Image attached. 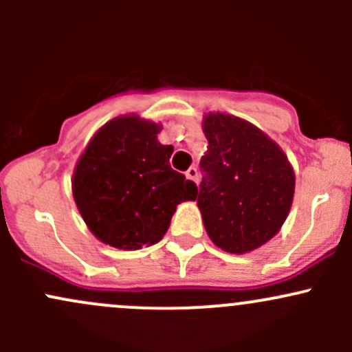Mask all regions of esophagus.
<instances>
[{"label":"esophagus","instance_id":"1","mask_svg":"<svg viewBox=\"0 0 352 352\" xmlns=\"http://www.w3.org/2000/svg\"><path fill=\"white\" fill-rule=\"evenodd\" d=\"M186 177H187V179H189V180H192V182L197 184V180H199V172H197L196 166H190V168L186 172Z\"/></svg>","mask_w":352,"mask_h":352}]
</instances>
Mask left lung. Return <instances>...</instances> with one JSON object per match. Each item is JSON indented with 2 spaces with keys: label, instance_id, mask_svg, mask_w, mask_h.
I'll return each instance as SVG.
<instances>
[{
  "label": "left lung",
  "instance_id": "obj_1",
  "mask_svg": "<svg viewBox=\"0 0 352 352\" xmlns=\"http://www.w3.org/2000/svg\"><path fill=\"white\" fill-rule=\"evenodd\" d=\"M209 146L196 194L204 228L216 247L247 254L285 225L294 196V172L285 151L240 117L209 112L202 119Z\"/></svg>",
  "mask_w": 352,
  "mask_h": 352
}]
</instances>
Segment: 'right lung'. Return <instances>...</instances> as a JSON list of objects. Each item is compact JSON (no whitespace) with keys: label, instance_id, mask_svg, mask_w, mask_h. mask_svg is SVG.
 <instances>
[{"label":"right lung","instance_id":"1","mask_svg":"<svg viewBox=\"0 0 352 352\" xmlns=\"http://www.w3.org/2000/svg\"><path fill=\"white\" fill-rule=\"evenodd\" d=\"M162 124L136 113L100 127L74 166L73 197L88 230L120 250L158 243L177 206L194 201L197 187L170 166L172 144H162Z\"/></svg>","mask_w":352,"mask_h":352}]
</instances>
